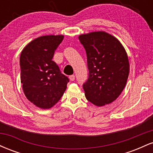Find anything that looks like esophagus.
<instances>
[{"label":"esophagus","mask_w":153,"mask_h":153,"mask_svg":"<svg viewBox=\"0 0 153 153\" xmlns=\"http://www.w3.org/2000/svg\"><path fill=\"white\" fill-rule=\"evenodd\" d=\"M69 78H70V80H71V81H74L75 79V77L74 75H70Z\"/></svg>","instance_id":"esophagus-1"}]
</instances>
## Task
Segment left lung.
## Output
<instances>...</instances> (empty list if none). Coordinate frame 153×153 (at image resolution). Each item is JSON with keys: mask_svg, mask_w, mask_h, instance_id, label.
I'll return each instance as SVG.
<instances>
[{"mask_svg": "<svg viewBox=\"0 0 153 153\" xmlns=\"http://www.w3.org/2000/svg\"><path fill=\"white\" fill-rule=\"evenodd\" d=\"M78 39L86 52L89 71L82 85L85 98L99 106L113 102L129 76L127 52L118 39L103 31L82 34Z\"/></svg>", "mask_w": 153, "mask_h": 153, "instance_id": "1", "label": "left lung"}]
</instances>
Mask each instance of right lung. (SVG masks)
I'll use <instances>...</instances> for the list:
<instances>
[{"instance_id":"1","label":"right lung","mask_w":153,"mask_h":153,"mask_svg":"<svg viewBox=\"0 0 153 153\" xmlns=\"http://www.w3.org/2000/svg\"><path fill=\"white\" fill-rule=\"evenodd\" d=\"M64 36H42L28 44L20 56L21 82L29 101L42 108L56 104L66 90L69 78L52 60Z\"/></svg>"}]
</instances>
